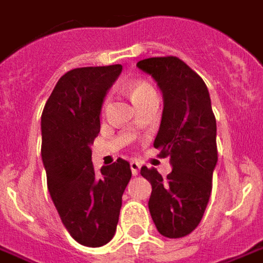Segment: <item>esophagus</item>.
I'll use <instances>...</instances> for the list:
<instances>
[{
  "label": "esophagus",
  "instance_id": "obj_1",
  "mask_svg": "<svg viewBox=\"0 0 263 263\" xmlns=\"http://www.w3.org/2000/svg\"><path fill=\"white\" fill-rule=\"evenodd\" d=\"M129 165H131L132 174H134V175H138L140 171V163H138V161H131Z\"/></svg>",
  "mask_w": 263,
  "mask_h": 263
}]
</instances>
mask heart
I'll use <instances>...</instances> for the list:
<instances>
[{
	"mask_svg": "<svg viewBox=\"0 0 263 263\" xmlns=\"http://www.w3.org/2000/svg\"><path fill=\"white\" fill-rule=\"evenodd\" d=\"M128 91H129V95H131L132 100L135 102L136 105L140 103L142 100L147 99L150 96L156 95V91H154V88L150 85L149 83H146V81H135V83H132L128 88ZM109 103L110 100L109 98H106L103 100V105H102V113L106 114L107 109H109Z\"/></svg>",
	"mask_w": 263,
	"mask_h": 263,
	"instance_id": "b5f03b06",
	"label": "heart"
}]
</instances>
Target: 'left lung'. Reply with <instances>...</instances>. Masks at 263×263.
Listing matches in <instances>:
<instances>
[{"label": "left lung", "mask_w": 263, "mask_h": 263, "mask_svg": "<svg viewBox=\"0 0 263 263\" xmlns=\"http://www.w3.org/2000/svg\"><path fill=\"white\" fill-rule=\"evenodd\" d=\"M136 66L149 73L163 92V117L154 147L172 164L165 179L156 168L140 170L152 185L150 215L163 236L185 237L201 222L218 161L210 93L203 78L176 56L149 58Z\"/></svg>", "instance_id": "left-lung-1"}]
</instances>
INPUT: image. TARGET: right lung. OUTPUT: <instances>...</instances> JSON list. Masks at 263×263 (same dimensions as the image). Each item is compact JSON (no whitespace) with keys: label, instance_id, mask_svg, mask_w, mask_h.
Instances as JSON below:
<instances>
[{"label":"right lung","instance_id":"obj_1","mask_svg":"<svg viewBox=\"0 0 263 263\" xmlns=\"http://www.w3.org/2000/svg\"><path fill=\"white\" fill-rule=\"evenodd\" d=\"M121 70V65L70 70L59 78L41 116L48 190L70 236L87 247L113 238L132 176L123 158L100 172L91 161L103 98Z\"/></svg>","mask_w":263,"mask_h":263}]
</instances>
